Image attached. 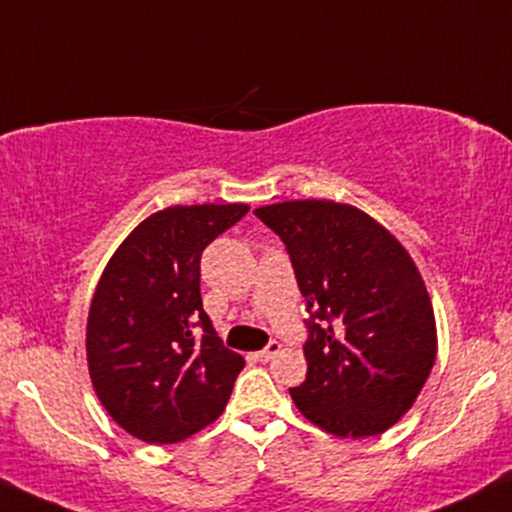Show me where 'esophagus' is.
Segmentation results:
<instances>
[{
  "label": "esophagus",
  "instance_id": "1",
  "mask_svg": "<svg viewBox=\"0 0 512 512\" xmlns=\"http://www.w3.org/2000/svg\"><path fill=\"white\" fill-rule=\"evenodd\" d=\"M279 351H281V344L279 342H276V339H272V342H269L267 346H264V349L262 351H257V361H262V363H267V361H272V358L276 356V354H279Z\"/></svg>",
  "mask_w": 512,
  "mask_h": 512
}]
</instances>
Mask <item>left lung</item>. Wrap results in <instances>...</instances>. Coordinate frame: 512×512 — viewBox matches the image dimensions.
<instances>
[{"mask_svg":"<svg viewBox=\"0 0 512 512\" xmlns=\"http://www.w3.org/2000/svg\"><path fill=\"white\" fill-rule=\"evenodd\" d=\"M255 216L286 245L310 313L296 407L342 438L395 426L436 361L431 298L409 252L349 204L305 199Z\"/></svg>","mask_w":512,"mask_h":512,"instance_id":"left-lung-1","label":"left lung"}]
</instances>
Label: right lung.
Here are the masks:
<instances>
[{
  "instance_id": "right-lung-1",
  "label": "right lung",
  "mask_w": 512,
  "mask_h": 512,
  "mask_svg": "<svg viewBox=\"0 0 512 512\" xmlns=\"http://www.w3.org/2000/svg\"><path fill=\"white\" fill-rule=\"evenodd\" d=\"M245 204L170 207L110 257L93 293L86 354L108 414L146 443H180L226 407L245 361L202 308L199 262Z\"/></svg>"
}]
</instances>
